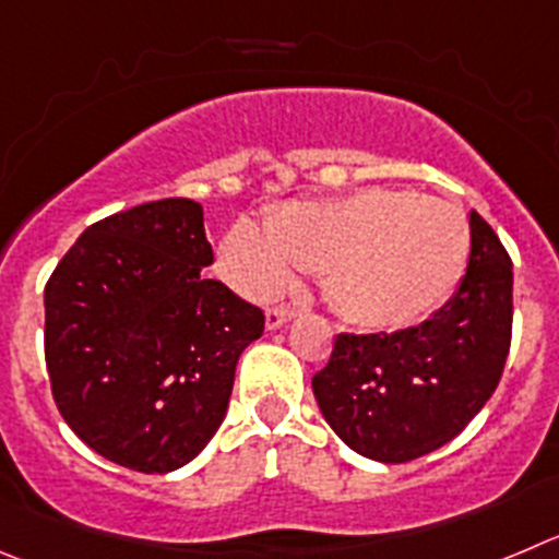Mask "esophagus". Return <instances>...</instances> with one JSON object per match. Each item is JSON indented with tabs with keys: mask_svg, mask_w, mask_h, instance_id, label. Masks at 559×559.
I'll return each mask as SVG.
<instances>
[{
	"mask_svg": "<svg viewBox=\"0 0 559 559\" xmlns=\"http://www.w3.org/2000/svg\"><path fill=\"white\" fill-rule=\"evenodd\" d=\"M295 314H297L295 306H273V309H267V328L270 331H275V328L289 322Z\"/></svg>",
	"mask_w": 559,
	"mask_h": 559,
	"instance_id": "1",
	"label": "esophagus"
}]
</instances>
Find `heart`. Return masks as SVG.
Returning <instances> with one entry per match:
<instances>
[{"instance_id": "heart-1", "label": "heart", "mask_w": 559, "mask_h": 559, "mask_svg": "<svg viewBox=\"0 0 559 559\" xmlns=\"http://www.w3.org/2000/svg\"><path fill=\"white\" fill-rule=\"evenodd\" d=\"M472 250L463 209L411 190L367 187L333 201L289 203L267 217L231 226L221 273L250 297H273L297 264L322 270L344 317L391 328L421 320L461 284Z\"/></svg>"}]
</instances>
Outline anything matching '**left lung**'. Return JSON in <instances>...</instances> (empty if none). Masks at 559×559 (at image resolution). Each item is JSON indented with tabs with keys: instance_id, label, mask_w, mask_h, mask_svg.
<instances>
[{
	"instance_id": "1",
	"label": "left lung",
	"mask_w": 559,
	"mask_h": 559,
	"mask_svg": "<svg viewBox=\"0 0 559 559\" xmlns=\"http://www.w3.org/2000/svg\"><path fill=\"white\" fill-rule=\"evenodd\" d=\"M466 275L444 309L403 331L338 333L314 374L322 416L358 455L408 463L444 447L502 380L513 336V262L477 212Z\"/></svg>"
}]
</instances>
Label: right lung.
I'll return each mask as SVG.
<instances>
[{
	"label": "right lung",
	"instance_id": "obj_1",
	"mask_svg": "<svg viewBox=\"0 0 559 559\" xmlns=\"http://www.w3.org/2000/svg\"><path fill=\"white\" fill-rule=\"evenodd\" d=\"M212 259L201 203L162 198L87 226L46 281L51 397L118 466L174 472L223 425L264 314L206 278Z\"/></svg>",
	"mask_w": 559,
	"mask_h": 559
}]
</instances>
